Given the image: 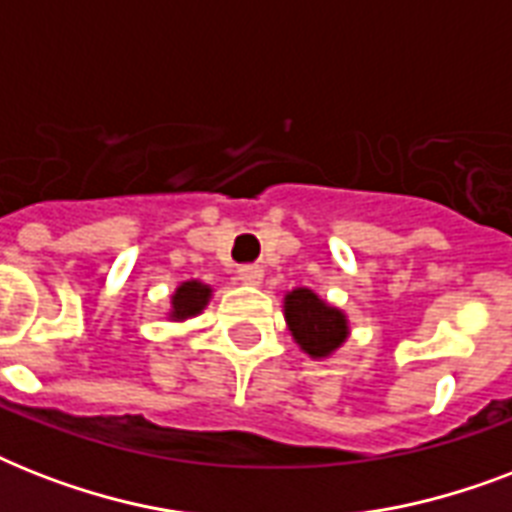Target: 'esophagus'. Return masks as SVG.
Listing matches in <instances>:
<instances>
[{
	"label": "esophagus",
	"mask_w": 512,
	"mask_h": 512,
	"mask_svg": "<svg viewBox=\"0 0 512 512\" xmlns=\"http://www.w3.org/2000/svg\"><path fill=\"white\" fill-rule=\"evenodd\" d=\"M239 279L244 281V284H252V287H257V284L263 281V268H260V265H255V263L241 265Z\"/></svg>",
	"instance_id": "34e87169"
}]
</instances>
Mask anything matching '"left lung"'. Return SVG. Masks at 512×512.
Segmentation results:
<instances>
[{
  "instance_id": "obj_1",
  "label": "left lung",
  "mask_w": 512,
  "mask_h": 512,
  "mask_svg": "<svg viewBox=\"0 0 512 512\" xmlns=\"http://www.w3.org/2000/svg\"><path fill=\"white\" fill-rule=\"evenodd\" d=\"M289 329L300 348L311 356H329L348 337V324L337 308H329L311 289H295L284 303Z\"/></svg>"
}]
</instances>
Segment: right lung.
<instances>
[{"label": "right lung", "instance_id": "1", "mask_svg": "<svg viewBox=\"0 0 512 512\" xmlns=\"http://www.w3.org/2000/svg\"><path fill=\"white\" fill-rule=\"evenodd\" d=\"M209 289L201 287L199 281H185L172 297V319H188L207 305Z\"/></svg>", "mask_w": 512, "mask_h": 512}]
</instances>
